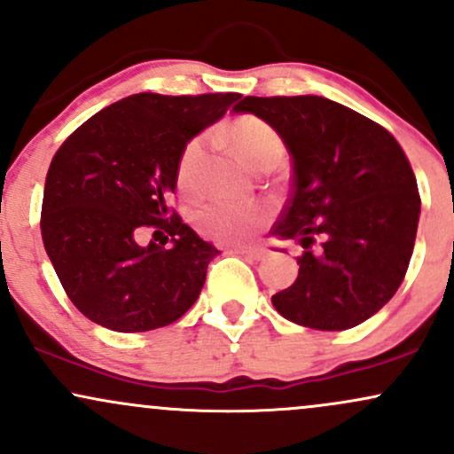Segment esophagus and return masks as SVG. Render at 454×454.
Returning a JSON list of instances; mask_svg holds the SVG:
<instances>
[{
  "mask_svg": "<svg viewBox=\"0 0 454 454\" xmlns=\"http://www.w3.org/2000/svg\"><path fill=\"white\" fill-rule=\"evenodd\" d=\"M239 252H241L243 256L249 260H262L264 256H267V249L264 247H241Z\"/></svg>",
  "mask_w": 454,
  "mask_h": 454,
  "instance_id": "1",
  "label": "esophagus"
}]
</instances>
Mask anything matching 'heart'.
I'll return each instance as SVG.
<instances>
[{
    "label": "heart",
    "instance_id": "b5f03b06",
    "mask_svg": "<svg viewBox=\"0 0 454 454\" xmlns=\"http://www.w3.org/2000/svg\"><path fill=\"white\" fill-rule=\"evenodd\" d=\"M215 137L237 151L258 170H270L284 160L286 143L269 121L256 114H239L215 132ZM207 158V137H194L185 145L176 164V184L194 192ZM269 207L262 202L217 200L196 213V228L202 237L217 243H239L252 237L267 222Z\"/></svg>",
    "mask_w": 454,
    "mask_h": 454
}]
</instances>
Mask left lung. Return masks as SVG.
Instances as JSON below:
<instances>
[{
	"label": "left lung",
	"instance_id": "left-lung-1",
	"mask_svg": "<svg viewBox=\"0 0 454 454\" xmlns=\"http://www.w3.org/2000/svg\"><path fill=\"white\" fill-rule=\"evenodd\" d=\"M232 111L269 121L293 155V192L270 232L305 252L275 309L317 331L361 325L397 293L416 241L420 194L401 145L320 96H245Z\"/></svg>",
	"mask_w": 454,
	"mask_h": 454
}]
</instances>
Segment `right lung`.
Segmentation results:
<instances>
[{"label":"right lung","mask_w":454,"mask_h":454,"mask_svg":"<svg viewBox=\"0 0 454 454\" xmlns=\"http://www.w3.org/2000/svg\"><path fill=\"white\" fill-rule=\"evenodd\" d=\"M239 98L137 93L102 108L57 149L40 228L67 299L91 322L153 331L196 303L220 252L168 200L181 151ZM145 230L164 233L174 247L143 248Z\"/></svg>","instance_id":"1"}]
</instances>
